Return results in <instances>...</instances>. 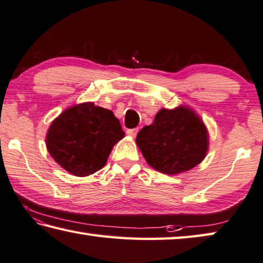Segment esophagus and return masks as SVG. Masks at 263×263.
<instances>
[{
  "instance_id": "obj_1",
  "label": "esophagus",
  "mask_w": 263,
  "mask_h": 263,
  "mask_svg": "<svg viewBox=\"0 0 263 263\" xmlns=\"http://www.w3.org/2000/svg\"><path fill=\"white\" fill-rule=\"evenodd\" d=\"M126 133H127L128 136H131V137L135 138L137 136V133H138V128H128V130L126 131Z\"/></svg>"
}]
</instances>
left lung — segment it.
<instances>
[{
    "mask_svg": "<svg viewBox=\"0 0 263 263\" xmlns=\"http://www.w3.org/2000/svg\"><path fill=\"white\" fill-rule=\"evenodd\" d=\"M137 146L153 169L178 175L201 163L209 147L208 130L193 109L162 108L137 136Z\"/></svg>",
    "mask_w": 263,
    "mask_h": 263,
    "instance_id": "1",
    "label": "left lung"
}]
</instances>
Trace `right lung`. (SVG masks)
Wrapping results in <instances>:
<instances>
[{"instance_id":"1","label":"right lung","mask_w":263,"mask_h":263,"mask_svg":"<svg viewBox=\"0 0 263 263\" xmlns=\"http://www.w3.org/2000/svg\"><path fill=\"white\" fill-rule=\"evenodd\" d=\"M125 137L111 110L84 102L61 112L47 131L50 156L77 177L102 169L119 140Z\"/></svg>"}]
</instances>
